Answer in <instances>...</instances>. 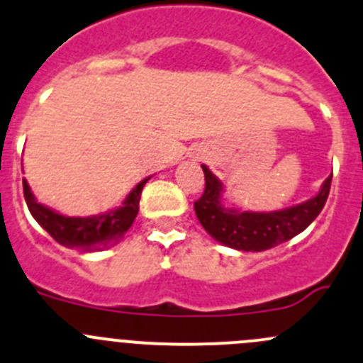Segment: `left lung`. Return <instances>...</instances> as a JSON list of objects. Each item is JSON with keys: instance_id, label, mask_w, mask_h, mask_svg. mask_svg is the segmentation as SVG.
Here are the masks:
<instances>
[{"instance_id": "8db88e82", "label": "left lung", "mask_w": 363, "mask_h": 363, "mask_svg": "<svg viewBox=\"0 0 363 363\" xmlns=\"http://www.w3.org/2000/svg\"><path fill=\"white\" fill-rule=\"evenodd\" d=\"M206 189L195 202V213L200 225L211 238L228 248L241 252H264L289 241L303 232L325 207L332 184V175L323 182L321 189L307 202L296 203L271 213H253L223 206V184L202 164Z\"/></svg>"}]
</instances>
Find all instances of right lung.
I'll return each mask as SVG.
<instances>
[{
	"instance_id": "right-lung-1",
	"label": "right lung",
	"mask_w": 363,
	"mask_h": 363,
	"mask_svg": "<svg viewBox=\"0 0 363 363\" xmlns=\"http://www.w3.org/2000/svg\"><path fill=\"white\" fill-rule=\"evenodd\" d=\"M149 179L150 177L140 181L125 196L121 207L86 218L65 216V214L56 213L51 207H45L44 203L37 202L26 179H23V189L31 216L44 230H48V234L55 241H58L65 248L81 250V252H99V250L117 245L129 230L138 214L142 189Z\"/></svg>"
}]
</instances>
